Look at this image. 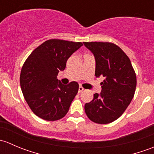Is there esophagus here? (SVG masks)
<instances>
[{
  "mask_svg": "<svg viewBox=\"0 0 154 154\" xmlns=\"http://www.w3.org/2000/svg\"><path fill=\"white\" fill-rule=\"evenodd\" d=\"M83 90H84V88H83V87H82V86H80V87H79V89H78V91H79V93L82 92V91H83Z\"/></svg>",
  "mask_w": 154,
  "mask_h": 154,
  "instance_id": "34e87169",
  "label": "esophagus"
}]
</instances>
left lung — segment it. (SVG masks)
Returning <instances> with one entry per match:
<instances>
[{
    "instance_id": "left-lung-1",
    "label": "left lung",
    "mask_w": 154,
    "mask_h": 154,
    "mask_svg": "<svg viewBox=\"0 0 154 154\" xmlns=\"http://www.w3.org/2000/svg\"><path fill=\"white\" fill-rule=\"evenodd\" d=\"M94 54L96 77H103L100 94L85 104L88 119L97 124H109L119 119L131 102L136 76L129 57L119 46L109 42H83Z\"/></svg>"
}]
</instances>
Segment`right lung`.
I'll return each mask as SVG.
<instances>
[{
	"label": "right lung",
	"instance_id": "add662e5",
	"mask_svg": "<svg viewBox=\"0 0 154 154\" xmlns=\"http://www.w3.org/2000/svg\"><path fill=\"white\" fill-rule=\"evenodd\" d=\"M81 42L50 39L30 54L21 68L20 84L24 99L34 114L46 121H57L67 114L79 85H64L57 79L68 59Z\"/></svg>",
	"mask_w": 154,
	"mask_h": 154
}]
</instances>
